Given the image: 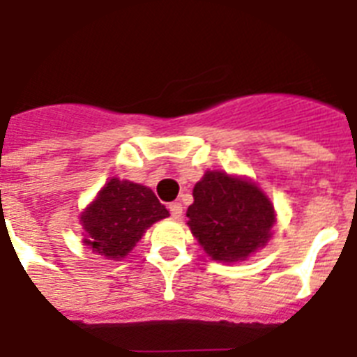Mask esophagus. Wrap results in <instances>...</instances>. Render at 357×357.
<instances>
[{
	"mask_svg": "<svg viewBox=\"0 0 357 357\" xmlns=\"http://www.w3.org/2000/svg\"><path fill=\"white\" fill-rule=\"evenodd\" d=\"M169 208H170V214H172L174 220L181 218V214H183V205L179 204V202H174V204H170Z\"/></svg>",
	"mask_w": 357,
	"mask_h": 357,
	"instance_id": "esophagus-1",
	"label": "esophagus"
}]
</instances>
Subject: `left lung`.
<instances>
[{
	"instance_id": "left-lung-1",
	"label": "left lung",
	"mask_w": 357,
	"mask_h": 357,
	"mask_svg": "<svg viewBox=\"0 0 357 357\" xmlns=\"http://www.w3.org/2000/svg\"><path fill=\"white\" fill-rule=\"evenodd\" d=\"M192 196L187 224L213 260H245L271 238L275 208L249 179L207 170Z\"/></svg>"
}]
</instances>
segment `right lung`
Listing matches in <instances>:
<instances>
[{
  "label": "right lung",
  "instance_id": "obj_1",
  "mask_svg": "<svg viewBox=\"0 0 357 357\" xmlns=\"http://www.w3.org/2000/svg\"><path fill=\"white\" fill-rule=\"evenodd\" d=\"M169 216L152 188L128 179L112 178L80 214L84 244L93 253L119 260L135 248L152 224Z\"/></svg>",
  "mask_w": 357,
  "mask_h": 357
}]
</instances>
